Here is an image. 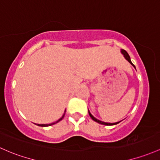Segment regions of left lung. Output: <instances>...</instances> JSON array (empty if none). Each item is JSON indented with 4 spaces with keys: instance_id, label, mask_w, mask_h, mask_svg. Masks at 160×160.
Masks as SVG:
<instances>
[{
    "instance_id": "obj_1",
    "label": "left lung",
    "mask_w": 160,
    "mask_h": 160,
    "mask_svg": "<svg viewBox=\"0 0 160 160\" xmlns=\"http://www.w3.org/2000/svg\"><path fill=\"white\" fill-rule=\"evenodd\" d=\"M121 52H122V54H123L124 58H125L126 59H127V60H128V61L129 62V63H130L131 64H132V66H133L134 67H135V66H134V65L132 64V62H131V60H130V58H129V56L128 53H127V52L125 50H121ZM89 115H90V117H91V119H92V120L95 121V122H98V123L102 124V125H106V126H112V125H116V124H117V123H119V122H114V123H109V122H102V121H100V120H97V119H96L95 117H93V115H92V114L90 113V111H89Z\"/></svg>"
}]
</instances>
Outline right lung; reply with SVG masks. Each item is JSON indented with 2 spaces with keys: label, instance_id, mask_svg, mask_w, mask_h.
<instances>
[{
  "label": "right lung",
  "instance_id": "1",
  "mask_svg": "<svg viewBox=\"0 0 160 160\" xmlns=\"http://www.w3.org/2000/svg\"><path fill=\"white\" fill-rule=\"evenodd\" d=\"M65 112H66V110H65ZM64 115H65V113L63 114V117H62L61 118H60V119H59V120H58V121H57V122H53V123H50V124H38V126H40V127H48V126H51V125H53V124L57 123V122H60V120H63V117H64Z\"/></svg>",
  "mask_w": 160,
  "mask_h": 160
}]
</instances>
